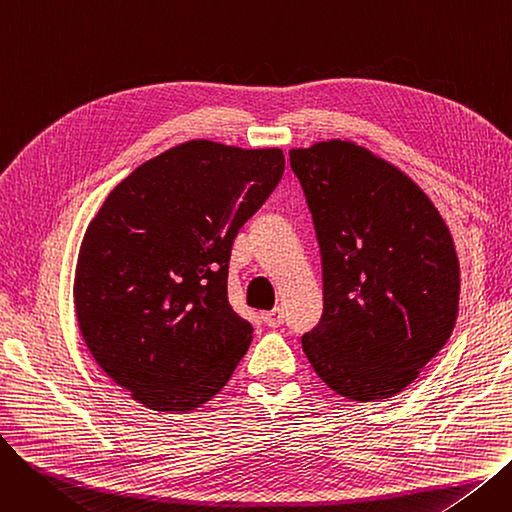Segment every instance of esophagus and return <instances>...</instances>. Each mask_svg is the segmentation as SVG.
Masks as SVG:
<instances>
[{"instance_id": "34e87169", "label": "esophagus", "mask_w": 512, "mask_h": 512, "mask_svg": "<svg viewBox=\"0 0 512 512\" xmlns=\"http://www.w3.org/2000/svg\"><path fill=\"white\" fill-rule=\"evenodd\" d=\"M261 319H263V324H265V326H270V328H280V326L284 324V313H282V309H280V307H276V309H272V311L263 313V315H261Z\"/></svg>"}]
</instances>
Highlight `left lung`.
<instances>
[{
  "instance_id": "obj_1",
  "label": "left lung",
  "mask_w": 512,
  "mask_h": 512,
  "mask_svg": "<svg viewBox=\"0 0 512 512\" xmlns=\"http://www.w3.org/2000/svg\"><path fill=\"white\" fill-rule=\"evenodd\" d=\"M324 272L303 351L336 394L373 402L415 382L452 334L459 257L442 215L396 166L351 141L292 149Z\"/></svg>"
}]
</instances>
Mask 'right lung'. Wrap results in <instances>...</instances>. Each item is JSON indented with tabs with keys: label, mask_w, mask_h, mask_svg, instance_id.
<instances>
[{
	"label": "right lung",
	"mask_w": 512,
	"mask_h": 512,
	"mask_svg": "<svg viewBox=\"0 0 512 512\" xmlns=\"http://www.w3.org/2000/svg\"><path fill=\"white\" fill-rule=\"evenodd\" d=\"M284 174L280 149L188 141L107 195L80 245L74 307L97 365L143 407L193 411L253 326L228 303L232 242Z\"/></svg>",
	"instance_id": "add662e5"
}]
</instances>
